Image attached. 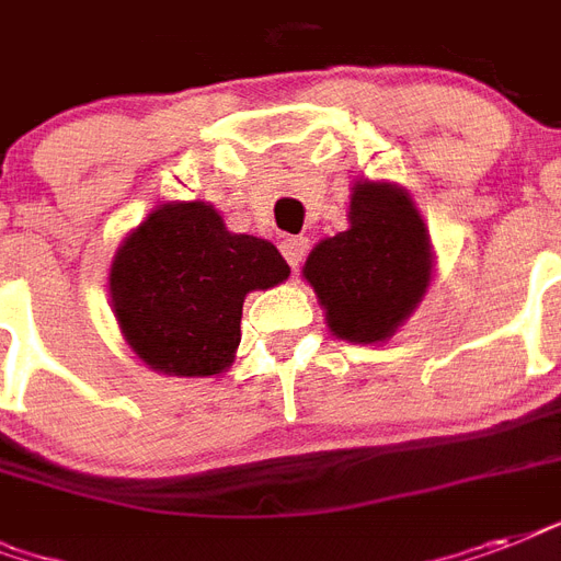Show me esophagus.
<instances>
[{"mask_svg":"<svg viewBox=\"0 0 561 561\" xmlns=\"http://www.w3.org/2000/svg\"><path fill=\"white\" fill-rule=\"evenodd\" d=\"M306 253H308V238H285L282 241V255L288 259V264L297 271L299 264L306 262Z\"/></svg>","mask_w":561,"mask_h":561,"instance_id":"obj_1","label":"esophagus"}]
</instances>
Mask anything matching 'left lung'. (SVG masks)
Masks as SVG:
<instances>
[{"mask_svg": "<svg viewBox=\"0 0 561 561\" xmlns=\"http://www.w3.org/2000/svg\"><path fill=\"white\" fill-rule=\"evenodd\" d=\"M346 232L311 250L306 279L325 320L352 343L387 341L410 317L431 282V244L416 206L401 188L358 183Z\"/></svg>", "mask_w": 561, "mask_h": 561, "instance_id": "obj_1", "label": "left lung"}]
</instances>
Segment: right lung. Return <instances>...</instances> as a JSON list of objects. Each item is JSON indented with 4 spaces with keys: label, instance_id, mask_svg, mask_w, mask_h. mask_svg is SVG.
<instances>
[{
    "label": "right lung",
    "instance_id": "1",
    "mask_svg": "<svg viewBox=\"0 0 561 561\" xmlns=\"http://www.w3.org/2000/svg\"><path fill=\"white\" fill-rule=\"evenodd\" d=\"M271 241L236 236L206 203H165L118 247L113 311L130 350L151 369L215 375L241 343L250 290L288 279Z\"/></svg>",
    "mask_w": 561,
    "mask_h": 561
}]
</instances>
